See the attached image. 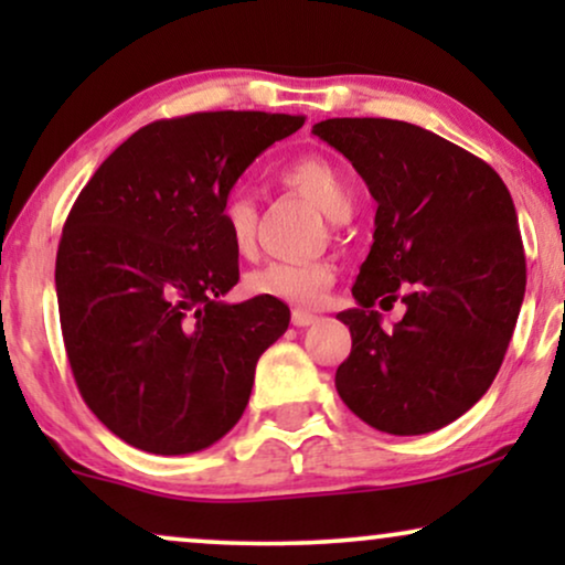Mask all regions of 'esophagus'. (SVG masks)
<instances>
[{
    "label": "esophagus",
    "mask_w": 565,
    "mask_h": 565,
    "mask_svg": "<svg viewBox=\"0 0 565 565\" xmlns=\"http://www.w3.org/2000/svg\"><path fill=\"white\" fill-rule=\"evenodd\" d=\"M316 321H319V316H313V313H308V311H300V308H296V311H292V327H298V329L313 327Z\"/></svg>",
    "instance_id": "34e87169"
}]
</instances>
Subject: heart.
<instances>
[{
	"label": "heart",
	"mask_w": 565,
	"mask_h": 565,
	"mask_svg": "<svg viewBox=\"0 0 565 565\" xmlns=\"http://www.w3.org/2000/svg\"><path fill=\"white\" fill-rule=\"evenodd\" d=\"M280 182L311 200L331 221H344L352 213V190L344 174L327 157L306 153L280 169ZM221 226L231 249L238 257L257 252V205L244 192H231L221 205ZM334 282V265L327 259L267 262L244 277L249 296L277 300L288 306H316Z\"/></svg>",
	"instance_id": "obj_1"
}]
</instances>
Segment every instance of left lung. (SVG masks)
I'll return each instance as SVG.
<instances>
[{
  "label": "left lung",
  "instance_id": "1",
  "mask_svg": "<svg viewBox=\"0 0 565 565\" xmlns=\"http://www.w3.org/2000/svg\"><path fill=\"white\" fill-rule=\"evenodd\" d=\"M313 134L344 153L375 198V234L342 311L352 352L337 391L388 435L443 429L489 391L524 300L527 265L507 184L473 153L388 118H329ZM402 298L383 330L372 311Z\"/></svg>",
  "mask_w": 565,
  "mask_h": 565
}]
</instances>
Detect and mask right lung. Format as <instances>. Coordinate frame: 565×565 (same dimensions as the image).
Segmentation results:
<instances>
[{
    "label": "right lung",
    "mask_w": 565,
    "mask_h": 565,
    "mask_svg": "<svg viewBox=\"0 0 565 565\" xmlns=\"http://www.w3.org/2000/svg\"><path fill=\"white\" fill-rule=\"evenodd\" d=\"M303 115L195 113L136 130L79 192L56 254L61 331L92 414L153 455L211 447L242 419L290 308L223 303L238 254L221 205Z\"/></svg>",
    "instance_id": "1"
}]
</instances>
